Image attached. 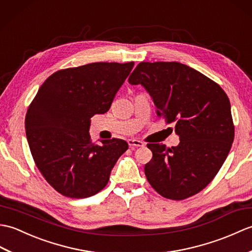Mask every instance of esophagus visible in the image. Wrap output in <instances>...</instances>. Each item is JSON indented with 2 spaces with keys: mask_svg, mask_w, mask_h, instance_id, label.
Segmentation results:
<instances>
[{
  "mask_svg": "<svg viewBox=\"0 0 252 252\" xmlns=\"http://www.w3.org/2000/svg\"><path fill=\"white\" fill-rule=\"evenodd\" d=\"M127 142H128V145H129V147H136V148L144 147V143L140 140H137V139H128Z\"/></svg>",
  "mask_w": 252,
  "mask_h": 252,
  "instance_id": "esophagus-1",
  "label": "esophagus"
}]
</instances>
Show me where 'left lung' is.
Returning <instances> with one entry per match:
<instances>
[{
	"label": "left lung",
	"mask_w": 252,
	"mask_h": 252,
	"mask_svg": "<svg viewBox=\"0 0 252 252\" xmlns=\"http://www.w3.org/2000/svg\"><path fill=\"white\" fill-rule=\"evenodd\" d=\"M152 97L156 114L175 124L177 147L148 143L153 158L144 166L149 183L163 197L182 200L216 177L234 141L231 104L216 82L180 63H140L128 79Z\"/></svg>",
	"instance_id": "8db88e82"
}]
</instances>
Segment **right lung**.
<instances>
[{"label":"right lung","mask_w":252,"mask_h":252,"mask_svg":"<svg viewBox=\"0 0 252 252\" xmlns=\"http://www.w3.org/2000/svg\"><path fill=\"white\" fill-rule=\"evenodd\" d=\"M135 63H94L59 70L42 84L26 115L32 158L45 180L70 198H86L107 186L128 143L92 141L91 119L108 112Z\"/></svg>","instance_id":"add662e5"}]
</instances>
